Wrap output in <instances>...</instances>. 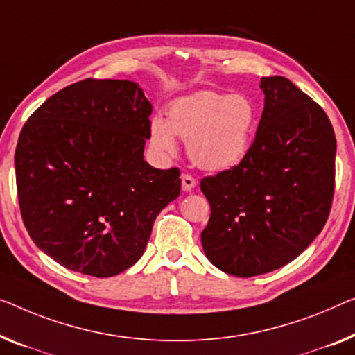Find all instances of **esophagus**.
Here are the masks:
<instances>
[{"mask_svg": "<svg viewBox=\"0 0 355 355\" xmlns=\"http://www.w3.org/2000/svg\"><path fill=\"white\" fill-rule=\"evenodd\" d=\"M196 178L193 175H189V173H183L182 175V188L184 191H191V189L196 187Z\"/></svg>", "mask_w": 355, "mask_h": 355, "instance_id": "esophagus-1", "label": "esophagus"}]
</instances>
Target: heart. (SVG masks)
<instances>
[{"label": "heart", "mask_w": 355, "mask_h": 355, "mask_svg": "<svg viewBox=\"0 0 355 355\" xmlns=\"http://www.w3.org/2000/svg\"><path fill=\"white\" fill-rule=\"evenodd\" d=\"M257 110L245 95L199 92L177 100L168 121L153 118L151 145L162 155L177 151L175 135L187 140L191 161L205 171H226L247 155Z\"/></svg>", "instance_id": "heart-1"}]
</instances>
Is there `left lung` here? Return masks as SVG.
Instances as JSON below:
<instances>
[{
    "label": "left lung",
    "mask_w": 355,
    "mask_h": 355,
    "mask_svg": "<svg viewBox=\"0 0 355 355\" xmlns=\"http://www.w3.org/2000/svg\"><path fill=\"white\" fill-rule=\"evenodd\" d=\"M260 87L264 110L244 159L200 180L210 204L204 252L237 277L295 260L325 226L335 194L329 116L287 78H261Z\"/></svg>",
    "instance_id": "1"
}]
</instances>
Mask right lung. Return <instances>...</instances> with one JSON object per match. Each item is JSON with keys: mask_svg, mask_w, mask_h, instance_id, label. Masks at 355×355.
Returning a JSON list of instances; mask_svg holds the SVG:
<instances>
[{"mask_svg": "<svg viewBox=\"0 0 355 355\" xmlns=\"http://www.w3.org/2000/svg\"><path fill=\"white\" fill-rule=\"evenodd\" d=\"M150 114L135 83L87 78L24 124L15 148L20 214L35 244L62 266L94 277L125 271L180 196V168L144 159Z\"/></svg>", "mask_w": 355, "mask_h": 355, "instance_id": "right-lung-1", "label": "right lung"}]
</instances>
